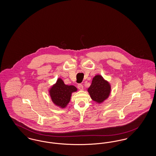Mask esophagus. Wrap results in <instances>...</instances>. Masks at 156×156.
I'll return each mask as SVG.
<instances>
[{
	"mask_svg": "<svg viewBox=\"0 0 156 156\" xmlns=\"http://www.w3.org/2000/svg\"><path fill=\"white\" fill-rule=\"evenodd\" d=\"M77 87H78V89H80V90H82L83 88V86L82 84H81V83L78 84Z\"/></svg>",
	"mask_w": 156,
	"mask_h": 156,
	"instance_id": "esophagus-1",
	"label": "esophagus"
}]
</instances>
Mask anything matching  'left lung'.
Returning <instances> with one entry per match:
<instances>
[{
  "instance_id": "8db88e82",
  "label": "left lung",
  "mask_w": 156,
  "mask_h": 156,
  "mask_svg": "<svg viewBox=\"0 0 156 156\" xmlns=\"http://www.w3.org/2000/svg\"><path fill=\"white\" fill-rule=\"evenodd\" d=\"M92 99L98 103H101L109 96L111 86L101 75H96L88 89Z\"/></svg>"
}]
</instances>
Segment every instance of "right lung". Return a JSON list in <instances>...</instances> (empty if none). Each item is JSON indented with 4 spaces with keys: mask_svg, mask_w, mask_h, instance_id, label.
Segmentation results:
<instances>
[{
    "mask_svg": "<svg viewBox=\"0 0 156 156\" xmlns=\"http://www.w3.org/2000/svg\"><path fill=\"white\" fill-rule=\"evenodd\" d=\"M77 90L73 85H66L63 81L59 78L56 83L50 90V95L52 102L61 108H65L69 103L71 94Z\"/></svg>",
    "mask_w": 156,
    "mask_h": 156,
    "instance_id": "1",
    "label": "right lung"
}]
</instances>
